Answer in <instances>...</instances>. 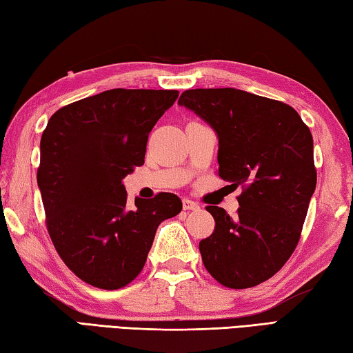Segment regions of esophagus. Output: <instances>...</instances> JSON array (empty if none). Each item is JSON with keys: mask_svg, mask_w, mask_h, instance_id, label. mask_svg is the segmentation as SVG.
<instances>
[{"mask_svg": "<svg viewBox=\"0 0 353 353\" xmlns=\"http://www.w3.org/2000/svg\"><path fill=\"white\" fill-rule=\"evenodd\" d=\"M201 207L191 199H183V210H199Z\"/></svg>", "mask_w": 353, "mask_h": 353, "instance_id": "obj_1", "label": "esophagus"}]
</instances>
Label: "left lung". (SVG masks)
Instances as JSON below:
<instances>
[{
	"instance_id": "1",
	"label": "left lung",
	"mask_w": 353,
	"mask_h": 353,
	"mask_svg": "<svg viewBox=\"0 0 353 353\" xmlns=\"http://www.w3.org/2000/svg\"><path fill=\"white\" fill-rule=\"evenodd\" d=\"M179 105L216 132L219 176L242 187L238 216L207 207L216 227L199 243L203 265L230 288L264 283L298 245L315 193L310 130L292 106L241 89H190Z\"/></svg>"
}]
</instances>
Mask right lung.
<instances>
[{
    "instance_id": "obj_1",
    "label": "right lung",
    "mask_w": 353,
    "mask_h": 353,
    "mask_svg": "<svg viewBox=\"0 0 353 353\" xmlns=\"http://www.w3.org/2000/svg\"><path fill=\"white\" fill-rule=\"evenodd\" d=\"M177 91L111 89L57 111L40 142V188L60 258L81 281L115 290L142 272L157 227L181 213L172 193L136 197L123 179L145 162L148 134Z\"/></svg>"
}]
</instances>
